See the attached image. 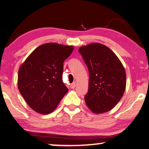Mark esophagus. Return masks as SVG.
<instances>
[{"label": "esophagus", "instance_id": "1", "mask_svg": "<svg viewBox=\"0 0 149 149\" xmlns=\"http://www.w3.org/2000/svg\"><path fill=\"white\" fill-rule=\"evenodd\" d=\"M70 86L71 88H72V89L76 87V82H73L72 84H70Z\"/></svg>", "mask_w": 149, "mask_h": 149}]
</instances>
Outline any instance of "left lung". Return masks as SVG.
<instances>
[{
  "label": "left lung",
  "instance_id": "obj_1",
  "mask_svg": "<svg viewBox=\"0 0 149 149\" xmlns=\"http://www.w3.org/2000/svg\"><path fill=\"white\" fill-rule=\"evenodd\" d=\"M89 72L88 91L85 102L93 113L111 111L117 105L126 89L125 70L111 49L94 43L79 49Z\"/></svg>",
  "mask_w": 149,
  "mask_h": 149
}]
</instances>
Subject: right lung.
I'll return each mask as SVG.
<instances>
[{
  "instance_id": "1",
  "label": "right lung",
  "mask_w": 149,
  "mask_h": 149,
  "mask_svg": "<svg viewBox=\"0 0 149 149\" xmlns=\"http://www.w3.org/2000/svg\"><path fill=\"white\" fill-rule=\"evenodd\" d=\"M74 47L55 43L34 49L18 70V88L31 108L49 114L68 91L62 80L63 62Z\"/></svg>"
}]
</instances>
